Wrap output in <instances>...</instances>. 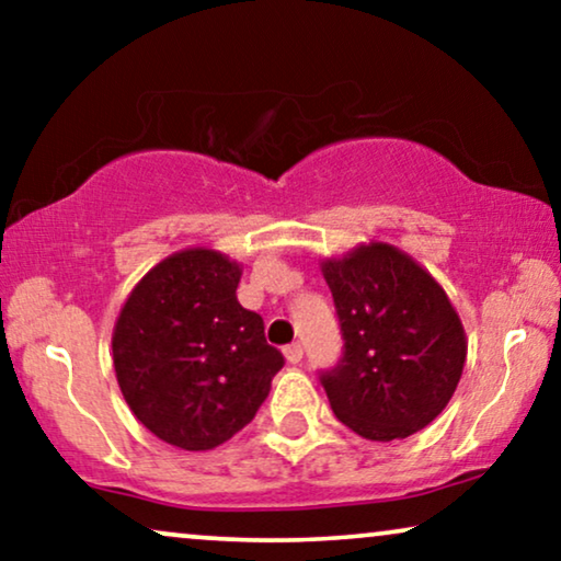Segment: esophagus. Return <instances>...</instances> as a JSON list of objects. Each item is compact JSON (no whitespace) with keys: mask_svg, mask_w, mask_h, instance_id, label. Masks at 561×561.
Listing matches in <instances>:
<instances>
[{"mask_svg":"<svg viewBox=\"0 0 561 561\" xmlns=\"http://www.w3.org/2000/svg\"><path fill=\"white\" fill-rule=\"evenodd\" d=\"M283 355H286L290 365H298V363H301V357H304V347H301V344H288V347L283 350Z\"/></svg>","mask_w":561,"mask_h":561,"instance_id":"obj_1","label":"esophagus"}]
</instances>
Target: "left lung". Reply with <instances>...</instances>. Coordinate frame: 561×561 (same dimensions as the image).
Wrapping results in <instances>:
<instances>
[{
    "label": "left lung",
    "mask_w": 561,
    "mask_h": 561,
    "mask_svg": "<svg viewBox=\"0 0 561 561\" xmlns=\"http://www.w3.org/2000/svg\"><path fill=\"white\" fill-rule=\"evenodd\" d=\"M344 355L321 375L332 411L370 442L421 432L462 378L467 336L442 283L409 252L363 242L321 260Z\"/></svg>",
    "instance_id": "8db88e82"
}]
</instances>
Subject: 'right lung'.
<instances>
[{
  "label": "right lung",
  "instance_id": "obj_1",
  "mask_svg": "<svg viewBox=\"0 0 561 561\" xmlns=\"http://www.w3.org/2000/svg\"><path fill=\"white\" fill-rule=\"evenodd\" d=\"M242 265L186 248L137 280L112 332L122 396L145 428L186 451L219 447L255 419L283 355L242 309Z\"/></svg>",
  "mask_w": 561,
  "mask_h": 561
}]
</instances>
